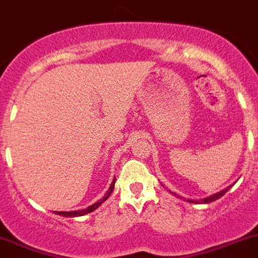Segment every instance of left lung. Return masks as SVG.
Returning <instances> with one entry per match:
<instances>
[{"label":"left lung","mask_w":258,"mask_h":258,"mask_svg":"<svg viewBox=\"0 0 258 258\" xmlns=\"http://www.w3.org/2000/svg\"><path fill=\"white\" fill-rule=\"evenodd\" d=\"M229 187H231V186L226 187V189L222 190V191L216 192V194H213V196L207 197V198L199 199V201H194V199H187V202H190V203H210V202H214V201H216V199H219L220 197L224 196V194H226V192L229 190Z\"/></svg>","instance_id":"left-lung-1"}]
</instances>
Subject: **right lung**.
Wrapping results in <instances>:
<instances>
[{
    "label": "right lung",
    "instance_id": "1",
    "mask_svg": "<svg viewBox=\"0 0 258 258\" xmlns=\"http://www.w3.org/2000/svg\"><path fill=\"white\" fill-rule=\"evenodd\" d=\"M114 186H115V178L112 179L111 185H110L109 190L105 192V196L102 197V198L99 199L98 202L93 203L92 206H89L88 209H84V210H77V211H55L56 215H60V216H66V218H76V216H82V215H86V214L92 213V211H94V210L98 209L101 205H102L103 202H105L106 199L109 198L110 196H111L112 190H114Z\"/></svg>",
    "mask_w": 258,
    "mask_h": 258
}]
</instances>
